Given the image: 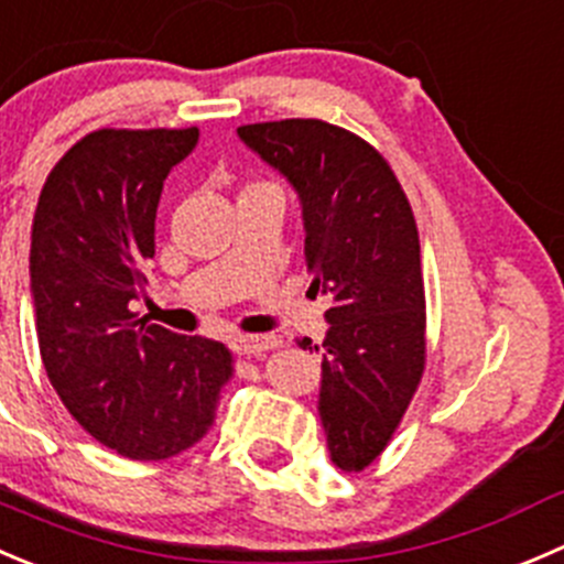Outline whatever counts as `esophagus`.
<instances>
[{
  "label": "esophagus",
  "instance_id": "esophagus-1",
  "mask_svg": "<svg viewBox=\"0 0 564 564\" xmlns=\"http://www.w3.org/2000/svg\"><path fill=\"white\" fill-rule=\"evenodd\" d=\"M280 343L282 339L276 334H236V337H230V348L243 356L263 354V350L276 348Z\"/></svg>",
  "mask_w": 564,
  "mask_h": 564
}]
</instances>
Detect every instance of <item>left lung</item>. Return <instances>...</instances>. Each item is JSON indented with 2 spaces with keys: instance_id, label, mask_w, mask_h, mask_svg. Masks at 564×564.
<instances>
[{
  "instance_id": "obj_1",
  "label": "left lung",
  "mask_w": 564,
  "mask_h": 564,
  "mask_svg": "<svg viewBox=\"0 0 564 564\" xmlns=\"http://www.w3.org/2000/svg\"><path fill=\"white\" fill-rule=\"evenodd\" d=\"M299 194L310 290L332 299L323 337L321 414L332 464L370 466L392 438L425 370V282L414 214L376 148L323 120L238 128ZM301 348L317 350L310 337Z\"/></svg>"
}]
</instances>
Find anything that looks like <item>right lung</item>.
I'll list each match as a JSON object with an SVG mask.
<instances>
[{
  "label": "right lung",
  "instance_id": "obj_1",
  "mask_svg": "<svg viewBox=\"0 0 564 564\" xmlns=\"http://www.w3.org/2000/svg\"><path fill=\"white\" fill-rule=\"evenodd\" d=\"M197 128L115 131L76 142L32 221L30 293L48 381L76 422L131 460L183 453L214 425L232 356L131 312L155 254V210Z\"/></svg>",
  "mask_w": 564,
  "mask_h": 564
}]
</instances>
